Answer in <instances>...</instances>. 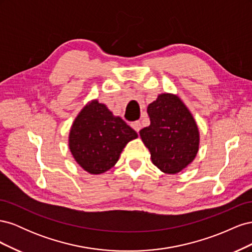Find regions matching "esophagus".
<instances>
[{"mask_svg":"<svg viewBox=\"0 0 252 252\" xmlns=\"http://www.w3.org/2000/svg\"><path fill=\"white\" fill-rule=\"evenodd\" d=\"M131 127L134 129V130H135L136 132H139V131L141 130V128H142V124H141V122H140V121L133 122V123L131 124Z\"/></svg>","mask_w":252,"mask_h":252,"instance_id":"1","label":"esophagus"}]
</instances>
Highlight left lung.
Returning <instances> with one entry per match:
<instances>
[{"label": "left lung", "mask_w": 252, "mask_h": 252, "mask_svg": "<svg viewBox=\"0 0 252 252\" xmlns=\"http://www.w3.org/2000/svg\"><path fill=\"white\" fill-rule=\"evenodd\" d=\"M150 125L140 136L151 161L164 173L175 174L193 162L200 148L196 122L178 94H159L147 107Z\"/></svg>", "instance_id": "8db88e82"}]
</instances>
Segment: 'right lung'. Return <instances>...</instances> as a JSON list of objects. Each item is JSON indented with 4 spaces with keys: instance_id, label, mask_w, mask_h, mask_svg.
<instances>
[{
    "instance_id": "obj_1",
    "label": "right lung",
    "mask_w": 252,
    "mask_h": 252,
    "mask_svg": "<svg viewBox=\"0 0 252 252\" xmlns=\"http://www.w3.org/2000/svg\"><path fill=\"white\" fill-rule=\"evenodd\" d=\"M136 138L138 133L107 106L91 100L73 121L68 147L84 170L101 174L117 164L126 145Z\"/></svg>"
}]
</instances>
